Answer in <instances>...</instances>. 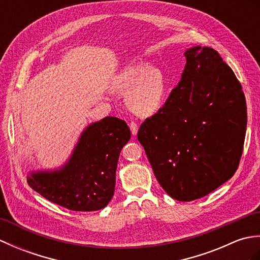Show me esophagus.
Masks as SVG:
<instances>
[{
	"label": "esophagus",
	"mask_w": 260,
	"mask_h": 260,
	"mask_svg": "<svg viewBox=\"0 0 260 260\" xmlns=\"http://www.w3.org/2000/svg\"><path fill=\"white\" fill-rule=\"evenodd\" d=\"M129 128H131L132 134H133L134 136L137 134V132H139V126H137V124L134 123V121H132V123L129 124Z\"/></svg>",
	"instance_id": "obj_1"
}]
</instances>
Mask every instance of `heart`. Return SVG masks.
<instances>
[{"label": "heart", "mask_w": 260, "mask_h": 260, "mask_svg": "<svg viewBox=\"0 0 260 260\" xmlns=\"http://www.w3.org/2000/svg\"><path fill=\"white\" fill-rule=\"evenodd\" d=\"M114 87L127 96V106L141 117H151L164 106L169 82L161 70L146 62L129 64L114 79Z\"/></svg>", "instance_id": "1"}]
</instances>
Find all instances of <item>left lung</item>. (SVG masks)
Masks as SVG:
<instances>
[{
    "mask_svg": "<svg viewBox=\"0 0 260 260\" xmlns=\"http://www.w3.org/2000/svg\"><path fill=\"white\" fill-rule=\"evenodd\" d=\"M181 80L137 139L164 191L192 201L233 178L244 148L247 106L233 69L209 47L184 52Z\"/></svg>",
    "mask_w": 260,
    "mask_h": 260,
    "instance_id": "8db88e82",
    "label": "left lung"
}]
</instances>
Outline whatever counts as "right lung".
Listing matches in <instances>:
<instances>
[{
    "label": "right lung",
    "mask_w": 260,
    "mask_h": 260,
    "mask_svg": "<svg viewBox=\"0 0 260 260\" xmlns=\"http://www.w3.org/2000/svg\"><path fill=\"white\" fill-rule=\"evenodd\" d=\"M129 139L125 120L107 116L82 131L62 167L33 171L27 183L47 200L73 211L101 210L114 196L118 157Z\"/></svg>",
    "instance_id": "right-lung-1"
}]
</instances>
